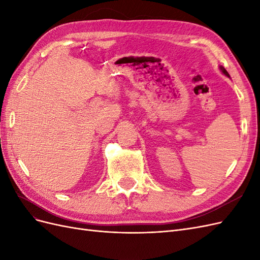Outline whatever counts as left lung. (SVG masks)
Returning a JSON list of instances; mask_svg holds the SVG:
<instances>
[{
	"label": "left lung",
	"instance_id": "obj_1",
	"mask_svg": "<svg viewBox=\"0 0 260 260\" xmlns=\"http://www.w3.org/2000/svg\"><path fill=\"white\" fill-rule=\"evenodd\" d=\"M220 69H221V70H222V73H223V74H224L225 76H228V77H230V76H229V74H228V72H226V70H225V69H224L223 67H220Z\"/></svg>",
	"mask_w": 260,
	"mask_h": 260
}]
</instances>
